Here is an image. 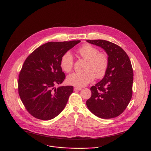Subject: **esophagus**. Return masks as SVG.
<instances>
[{
	"instance_id": "obj_1",
	"label": "esophagus",
	"mask_w": 151,
	"mask_h": 151,
	"mask_svg": "<svg viewBox=\"0 0 151 151\" xmlns=\"http://www.w3.org/2000/svg\"><path fill=\"white\" fill-rule=\"evenodd\" d=\"M81 87H74V91H79L81 90Z\"/></svg>"
}]
</instances>
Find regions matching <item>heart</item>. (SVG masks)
Segmentation results:
<instances>
[{
  "mask_svg": "<svg viewBox=\"0 0 151 151\" xmlns=\"http://www.w3.org/2000/svg\"><path fill=\"white\" fill-rule=\"evenodd\" d=\"M77 53L87 63L83 73H72L68 76L67 81L68 84L81 87L91 82L94 77L102 78L106 74L108 66L109 59L106 54L99 52V50L90 44H85L77 50ZM74 59L70 51L65 52L60 60V66L62 70L66 72H70L73 67Z\"/></svg>",
  "mask_w": 151,
  "mask_h": 151,
  "instance_id": "b5f03b06",
  "label": "heart"
}]
</instances>
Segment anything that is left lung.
<instances>
[{"label": "left lung", "mask_w": 151, "mask_h": 151, "mask_svg": "<svg viewBox=\"0 0 151 151\" xmlns=\"http://www.w3.org/2000/svg\"><path fill=\"white\" fill-rule=\"evenodd\" d=\"M100 47L108 55L109 66L103 78L90 88L91 96L86 101L89 110L102 119L119 116L132 96L133 72L130 60L119 45L102 40H87Z\"/></svg>", "instance_id": "obj_1"}]
</instances>
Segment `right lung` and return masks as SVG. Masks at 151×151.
<instances>
[{
	"instance_id": "1",
	"label": "right lung",
	"mask_w": 151,
	"mask_h": 151,
	"mask_svg": "<svg viewBox=\"0 0 151 151\" xmlns=\"http://www.w3.org/2000/svg\"><path fill=\"white\" fill-rule=\"evenodd\" d=\"M80 42H49L25 60L19 74L18 93L25 107L34 117L51 120L64 109L74 88L71 86L55 87L65 78L60 60Z\"/></svg>"
}]
</instances>
